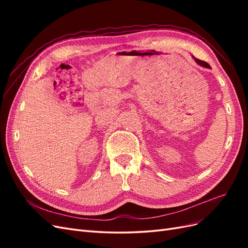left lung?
Segmentation results:
<instances>
[{
	"label": "left lung",
	"instance_id": "left-lung-1",
	"mask_svg": "<svg viewBox=\"0 0 248 248\" xmlns=\"http://www.w3.org/2000/svg\"><path fill=\"white\" fill-rule=\"evenodd\" d=\"M196 62H197L198 64L202 65V66H204V67H207V68H210V65H209V64H208L207 62H205V61H202V60L196 59Z\"/></svg>",
	"mask_w": 248,
	"mask_h": 248
}]
</instances>
